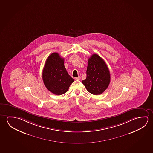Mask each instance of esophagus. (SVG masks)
<instances>
[{
  "label": "esophagus",
  "mask_w": 153,
  "mask_h": 153,
  "mask_svg": "<svg viewBox=\"0 0 153 153\" xmlns=\"http://www.w3.org/2000/svg\"><path fill=\"white\" fill-rule=\"evenodd\" d=\"M74 79L76 80H79L81 79V77H80V76H78V77H75V78H74Z\"/></svg>",
  "instance_id": "34e87169"
}]
</instances>
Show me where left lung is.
<instances>
[{"instance_id":"8db88e82","label":"left lung","mask_w":153,"mask_h":153,"mask_svg":"<svg viewBox=\"0 0 153 153\" xmlns=\"http://www.w3.org/2000/svg\"><path fill=\"white\" fill-rule=\"evenodd\" d=\"M111 75L104 59L93 54L88 61L87 78L82 81L88 91L93 95L102 94L109 85Z\"/></svg>"}]
</instances>
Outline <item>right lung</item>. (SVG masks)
Wrapping results in <instances>:
<instances>
[{
	"label": "right lung",
	"mask_w": 153,
	"mask_h": 153,
	"mask_svg": "<svg viewBox=\"0 0 153 153\" xmlns=\"http://www.w3.org/2000/svg\"><path fill=\"white\" fill-rule=\"evenodd\" d=\"M64 59L57 53L48 57L42 71V79L47 89L56 95L68 91L74 80L64 66Z\"/></svg>",
	"instance_id": "obj_1"
}]
</instances>
